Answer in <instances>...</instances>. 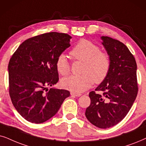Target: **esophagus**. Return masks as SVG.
Wrapping results in <instances>:
<instances>
[{
    "label": "esophagus",
    "instance_id": "34e87169",
    "mask_svg": "<svg viewBox=\"0 0 146 146\" xmlns=\"http://www.w3.org/2000/svg\"><path fill=\"white\" fill-rule=\"evenodd\" d=\"M71 96H75V97H80L81 96V93H76L74 92H71Z\"/></svg>",
    "mask_w": 146,
    "mask_h": 146
}]
</instances>
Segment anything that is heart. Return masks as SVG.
<instances>
[{"mask_svg":"<svg viewBox=\"0 0 146 146\" xmlns=\"http://www.w3.org/2000/svg\"><path fill=\"white\" fill-rule=\"evenodd\" d=\"M70 54L76 61L84 62L82 75H71L61 81L63 88L79 93L90 88L93 82L102 83L108 77L111 67L110 55L101 50L98 44L88 40H81L72 48ZM56 69L60 75L65 76L70 73L71 65L63 54L58 56L55 62Z\"/></svg>","mask_w":146,"mask_h":146,"instance_id":"1","label":"heart"}]
</instances>
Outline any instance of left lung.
Segmentation results:
<instances>
[{"label": "left lung", "instance_id": "left-lung-1", "mask_svg": "<svg viewBox=\"0 0 146 146\" xmlns=\"http://www.w3.org/2000/svg\"><path fill=\"white\" fill-rule=\"evenodd\" d=\"M103 45L111 59L106 79L89 93L91 104L85 111L87 119L96 127L106 129L115 125L125 117L138 92L137 64L123 42L102 36Z\"/></svg>", "mask_w": 146, "mask_h": 146}]
</instances>
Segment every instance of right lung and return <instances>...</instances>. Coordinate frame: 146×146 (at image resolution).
<instances>
[{
	"mask_svg": "<svg viewBox=\"0 0 146 146\" xmlns=\"http://www.w3.org/2000/svg\"><path fill=\"white\" fill-rule=\"evenodd\" d=\"M71 38L56 32L33 36L22 42L10 59V98L27 121L34 123L47 121L70 96L65 89L48 87L59 81L56 60L71 45Z\"/></svg>",
	"mask_w": 146,
	"mask_h": 146,
	"instance_id": "obj_1",
	"label": "right lung"
}]
</instances>
